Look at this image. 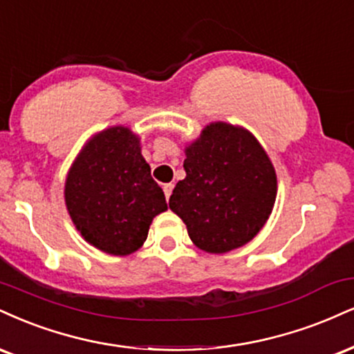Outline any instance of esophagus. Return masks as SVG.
Wrapping results in <instances>:
<instances>
[{"mask_svg": "<svg viewBox=\"0 0 354 354\" xmlns=\"http://www.w3.org/2000/svg\"><path fill=\"white\" fill-rule=\"evenodd\" d=\"M173 188H174V186L171 185V183H166V185H163V191H165L166 199H169V196H171V193H173Z\"/></svg>", "mask_w": 354, "mask_h": 354, "instance_id": "34e87169", "label": "esophagus"}]
</instances>
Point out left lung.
<instances>
[{"label":"left lung","mask_w":354,"mask_h":354,"mask_svg":"<svg viewBox=\"0 0 354 354\" xmlns=\"http://www.w3.org/2000/svg\"><path fill=\"white\" fill-rule=\"evenodd\" d=\"M185 180L178 181L169 209L188 227L191 241L224 254L252 241L269 219L277 176L252 133L229 123H211L186 148Z\"/></svg>","instance_id":"left-lung-1"}]
</instances>
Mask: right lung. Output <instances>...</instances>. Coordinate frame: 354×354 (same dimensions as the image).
Listing matches in <instances>:
<instances>
[{"label":"right lung","mask_w":354,"mask_h":354,"mask_svg":"<svg viewBox=\"0 0 354 354\" xmlns=\"http://www.w3.org/2000/svg\"><path fill=\"white\" fill-rule=\"evenodd\" d=\"M66 204L84 239L112 255L142 247L153 218L168 209L138 136L125 127L100 131L85 145L67 176Z\"/></svg>","instance_id":"1"}]
</instances>
